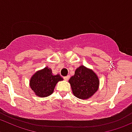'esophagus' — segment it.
<instances>
[{
  "mask_svg": "<svg viewBox=\"0 0 132 132\" xmlns=\"http://www.w3.org/2000/svg\"><path fill=\"white\" fill-rule=\"evenodd\" d=\"M69 78H70V75H67L66 76V77H64V79L65 80H68Z\"/></svg>",
  "mask_w": 132,
  "mask_h": 132,
  "instance_id": "34e87169",
  "label": "esophagus"
}]
</instances>
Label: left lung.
I'll use <instances>...</instances> for the list:
<instances>
[{"mask_svg":"<svg viewBox=\"0 0 132 132\" xmlns=\"http://www.w3.org/2000/svg\"><path fill=\"white\" fill-rule=\"evenodd\" d=\"M73 94L77 98L87 100L98 91L100 80L93 70L81 65L76 69L75 75L69 80Z\"/></svg>","mask_w":132,"mask_h":132,"instance_id":"left-lung-1","label":"left lung"}]
</instances>
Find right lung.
Wrapping results in <instances>:
<instances>
[{
    "mask_svg": "<svg viewBox=\"0 0 132 132\" xmlns=\"http://www.w3.org/2000/svg\"><path fill=\"white\" fill-rule=\"evenodd\" d=\"M63 80L59 74L53 75L48 67L38 70L30 78L29 86L37 96L45 98L51 95L58 82Z\"/></svg>",
    "mask_w": 132,
    "mask_h": 132,
    "instance_id": "add662e5",
    "label": "right lung"
}]
</instances>
